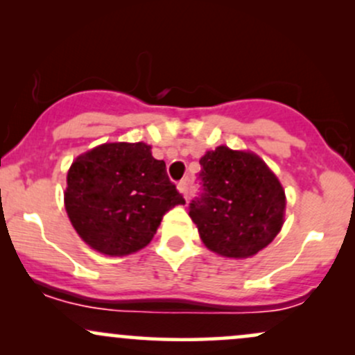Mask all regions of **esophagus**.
I'll return each instance as SVG.
<instances>
[{"label": "esophagus", "instance_id": "1", "mask_svg": "<svg viewBox=\"0 0 355 355\" xmlns=\"http://www.w3.org/2000/svg\"><path fill=\"white\" fill-rule=\"evenodd\" d=\"M177 189H178V191H180V193L183 195V197L187 198V193H189V180H180L177 183Z\"/></svg>", "mask_w": 355, "mask_h": 355}]
</instances>
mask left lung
I'll return each mask as SVG.
<instances>
[{
  "instance_id": "left-lung-1",
  "label": "left lung",
  "mask_w": 355,
  "mask_h": 355,
  "mask_svg": "<svg viewBox=\"0 0 355 355\" xmlns=\"http://www.w3.org/2000/svg\"><path fill=\"white\" fill-rule=\"evenodd\" d=\"M202 191L189 215L215 254L247 259L266 248L284 223L285 191L255 153L217 146L200 158Z\"/></svg>"
}]
</instances>
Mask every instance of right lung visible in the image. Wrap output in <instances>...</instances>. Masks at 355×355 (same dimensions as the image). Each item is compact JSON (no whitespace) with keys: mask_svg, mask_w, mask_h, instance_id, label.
<instances>
[{"mask_svg":"<svg viewBox=\"0 0 355 355\" xmlns=\"http://www.w3.org/2000/svg\"><path fill=\"white\" fill-rule=\"evenodd\" d=\"M183 203L165 162L153 158L144 141L103 144L80 155L68 170L64 209L71 225L105 255L146 247L166 211Z\"/></svg>","mask_w":355,"mask_h":355,"instance_id":"right-lung-1","label":"right lung"}]
</instances>
